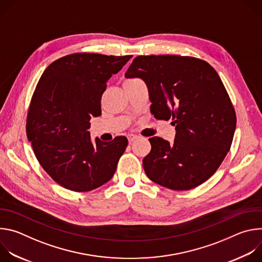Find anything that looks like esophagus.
<instances>
[{"mask_svg":"<svg viewBox=\"0 0 262 262\" xmlns=\"http://www.w3.org/2000/svg\"><path fill=\"white\" fill-rule=\"evenodd\" d=\"M127 139H128V142H129V143H133L134 141H136L137 139H139V137L136 136V135H129V136L127 137Z\"/></svg>","mask_w":262,"mask_h":262,"instance_id":"1","label":"esophagus"}]
</instances>
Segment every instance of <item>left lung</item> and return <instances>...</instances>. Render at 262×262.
<instances>
[{"label": "left lung", "instance_id": "left-lung-1", "mask_svg": "<svg viewBox=\"0 0 262 262\" xmlns=\"http://www.w3.org/2000/svg\"><path fill=\"white\" fill-rule=\"evenodd\" d=\"M148 88L151 114L172 119L173 143L154 137L143 160L149 179L175 191L206 181L229 151L236 116L216 71L205 61L176 55L136 57L125 72Z\"/></svg>", "mask_w": 262, "mask_h": 262}]
</instances>
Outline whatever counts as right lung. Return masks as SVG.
Returning <instances> with one entry per match:
<instances>
[{
  "mask_svg": "<svg viewBox=\"0 0 262 262\" xmlns=\"http://www.w3.org/2000/svg\"><path fill=\"white\" fill-rule=\"evenodd\" d=\"M132 56L72 54L48 66L33 94L27 136L36 159L63 188L95 190L113 177L127 146L125 137L91 141L90 119L101 115L100 99L112 74Z\"/></svg>",
  "mask_w": 262,
  "mask_h": 262,
  "instance_id": "add662e5",
  "label": "right lung"
}]
</instances>
